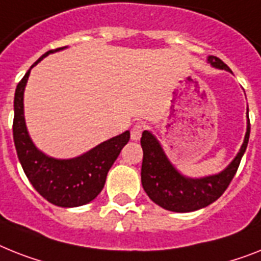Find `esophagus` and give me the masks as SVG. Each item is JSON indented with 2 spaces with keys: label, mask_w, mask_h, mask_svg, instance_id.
Instances as JSON below:
<instances>
[{
  "label": "esophagus",
  "mask_w": 261,
  "mask_h": 261,
  "mask_svg": "<svg viewBox=\"0 0 261 261\" xmlns=\"http://www.w3.org/2000/svg\"><path fill=\"white\" fill-rule=\"evenodd\" d=\"M144 129H145V125H144V124H141V122H136L135 125L132 126V129H130V139H132L133 141H139V140L141 139V135H143Z\"/></svg>",
  "instance_id": "obj_1"
}]
</instances>
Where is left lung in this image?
Returning a JSON list of instances; mask_svg holds the SVG:
<instances>
[{
	"label": "left lung",
	"mask_w": 261,
	"mask_h": 261,
	"mask_svg": "<svg viewBox=\"0 0 261 261\" xmlns=\"http://www.w3.org/2000/svg\"><path fill=\"white\" fill-rule=\"evenodd\" d=\"M208 62L215 68L231 72L227 64H224L216 56H210ZM249 132L251 124L248 117L247 133L240 152L223 172L201 178H189L182 176L169 163L156 137L148 130H144L141 137L144 152L141 182L144 191L153 203L172 212H193L210 205L216 201L231 184L248 145Z\"/></svg>",
	"instance_id": "obj_1"
}]
</instances>
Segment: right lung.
<instances>
[{
    "label": "right lung",
    "mask_w": 261,
    "mask_h": 261,
    "mask_svg": "<svg viewBox=\"0 0 261 261\" xmlns=\"http://www.w3.org/2000/svg\"><path fill=\"white\" fill-rule=\"evenodd\" d=\"M60 49L64 48L46 51L32 68L49 53ZM30 69L18 83L14 94L13 139L19 163L30 184L49 203L64 208L88 204L102 191L108 172L129 141L130 133L126 130L101 143L83 156L69 160H57L40 152L30 140L23 117V90Z\"/></svg>",
    "instance_id": "obj_1"
}]
</instances>
